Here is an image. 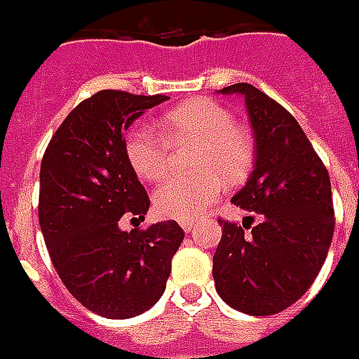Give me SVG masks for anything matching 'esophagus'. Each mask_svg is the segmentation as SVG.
Here are the masks:
<instances>
[{"label": "esophagus", "instance_id": "obj_1", "mask_svg": "<svg viewBox=\"0 0 359 359\" xmlns=\"http://www.w3.org/2000/svg\"><path fill=\"white\" fill-rule=\"evenodd\" d=\"M182 229H184L186 233H189V231L194 229V222H182Z\"/></svg>", "mask_w": 359, "mask_h": 359}]
</instances>
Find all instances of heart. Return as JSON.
Listing matches in <instances>:
<instances>
[{
    "instance_id": "heart-1",
    "label": "heart",
    "mask_w": 359,
    "mask_h": 359,
    "mask_svg": "<svg viewBox=\"0 0 359 359\" xmlns=\"http://www.w3.org/2000/svg\"><path fill=\"white\" fill-rule=\"evenodd\" d=\"M161 137L137 126L126 137L131 170L144 182L156 184L168 173V144H196L194 177H175L161 184L154 196L158 214L180 222L198 219L217 198L222 182L233 186L243 180L254 158L250 137L233 126V118L214 100H191L158 119Z\"/></svg>"
}]
</instances>
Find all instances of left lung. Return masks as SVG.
<instances>
[{
    "label": "left lung",
    "instance_id": "1",
    "mask_svg": "<svg viewBox=\"0 0 359 359\" xmlns=\"http://www.w3.org/2000/svg\"><path fill=\"white\" fill-rule=\"evenodd\" d=\"M219 93L245 100L255 140L254 172L231 201L262 215V222L250 230L252 224L219 219L215 290L233 310L271 316L304 296L324 266L336 224L332 184L285 107L250 83H233Z\"/></svg>",
    "mask_w": 359,
    "mask_h": 359
}]
</instances>
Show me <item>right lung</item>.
<instances>
[{"mask_svg": "<svg viewBox=\"0 0 359 359\" xmlns=\"http://www.w3.org/2000/svg\"><path fill=\"white\" fill-rule=\"evenodd\" d=\"M165 95L104 90L83 100L51 137L39 170V226L49 257L81 306L109 320L140 316L158 302L184 229L144 219L149 198L126 156L131 123Z\"/></svg>", "mask_w": 359, "mask_h": 359, "instance_id": "add662e5", "label": "right lung"}]
</instances>
